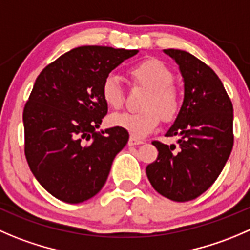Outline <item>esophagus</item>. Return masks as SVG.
Segmentation results:
<instances>
[{
  "label": "esophagus",
  "mask_w": 250,
  "mask_h": 250,
  "mask_svg": "<svg viewBox=\"0 0 250 250\" xmlns=\"http://www.w3.org/2000/svg\"><path fill=\"white\" fill-rule=\"evenodd\" d=\"M128 144H129L130 146H133V145H140V144H144V140L139 139V138L130 137L129 138V142H128Z\"/></svg>",
  "instance_id": "obj_1"
}]
</instances>
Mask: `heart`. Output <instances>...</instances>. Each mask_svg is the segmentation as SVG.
Listing matches in <instances>:
<instances>
[{"label":"heart","mask_w":250,"mask_h":250,"mask_svg":"<svg viewBox=\"0 0 250 250\" xmlns=\"http://www.w3.org/2000/svg\"><path fill=\"white\" fill-rule=\"evenodd\" d=\"M129 76L133 83L149 90L142 104L145 110L137 113H116L110 117V123L127 130L133 137H145L159 127L162 118L167 122L176 118L181 108V99L172 85L173 74L161 61L155 58L142 61L130 67ZM101 96L110 108L120 110L123 106V88L112 74L104 79Z\"/></svg>","instance_id":"1"}]
</instances>
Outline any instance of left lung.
<instances>
[{
    "instance_id": "left-lung-1",
    "label": "left lung",
    "mask_w": 250,
    "mask_h": 250,
    "mask_svg": "<svg viewBox=\"0 0 250 250\" xmlns=\"http://www.w3.org/2000/svg\"><path fill=\"white\" fill-rule=\"evenodd\" d=\"M179 66L184 100L166 137L176 145L154 140L156 161L146 166L154 189L173 202H189L214 184L233 147V106L214 71L195 56L168 48Z\"/></svg>"
}]
</instances>
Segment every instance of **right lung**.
I'll use <instances>...</instances> for the list:
<instances>
[{
	"instance_id": "1",
	"label": "right lung",
	"mask_w": 250,
	"mask_h": 250,
	"mask_svg": "<svg viewBox=\"0 0 250 250\" xmlns=\"http://www.w3.org/2000/svg\"><path fill=\"white\" fill-rule=\"evenodd\" d=\"M138 50L82 46L47 64L24 106V152L50 194L78 204L98 194L129 134L122 128L95 132L107 113L103 82Z\"/></svg>"
}]
</instances>
